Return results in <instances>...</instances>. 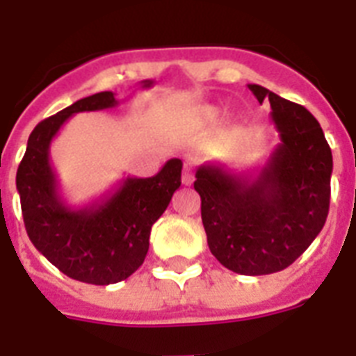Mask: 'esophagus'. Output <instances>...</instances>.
Segmentation results:
<instances>
[{"mask_svg":"<svg viewBox=\"0 0 356 356\" xmlns=\"http://www.w3.org/2000/svg\"><path fill=\"white\" fill-rule=\"evenodd\" d=\"M181 179H183L184 186H190V184L193 183V179H195V177H193V168H192V166H188V164H186V166H184V168H183V175H181Z\"/></svg>","mask_w":356,"mask_h":356,"instance_id":"1","label":"esophagus"}]
</instances>
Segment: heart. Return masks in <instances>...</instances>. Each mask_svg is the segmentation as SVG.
<instances>
[{"mask_svg":"<svg viewBox=\"0 0 356 356\" xmlns=\"http://www.w3.org/2000/svg\"><path fill=\"white\" fill-rule=\"evenodd\" d=\"M218 117V111L212 108H204V109H199V118L201 120H213V118Z\"/></svg>","mask_w":356,"mask_h":356,"instance_id":"obj_1","label":"heart"}]
</instances>
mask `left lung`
Instances as JSON below:
<instances>
[{
  "instance_id": "obj_1",
  "label": "left lung",
  "mask_w": 356,
  "mask_h": 356,
  "mask_svg": "<svg viewBox=\"0 0 356 356\" xmlns=\"http://www.w3.org/2000/svg\"><path fill=\"white\" fill-rule=\"evenodd\" d=\"M258 102H270L280 144L261 170L234 173L203 164L193 188L201 195L210 252L228 270L261 276L287 268L325 225L333 155L318 120L300 106L258 83Z\"/></svg>"
}]
</instances>
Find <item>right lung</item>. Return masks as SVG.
I'll return each mask as SVG.
<instances>
[{
  "mask_svg": "<svg viewBox=\"0 0 356 356\" xmlns=\"http://www.w3.org/2000/svg\"><path fill=\"white\" fill-rule=\"evenodd\" d=\"M143 80V88H152ZM111 91L76 100L33 129L16 173L22 213L34 247L69 278L109 285L129 278L143 265L149 232L181 186V159H170L153 177H126L113 192L83 208L63 201L49 148L69 117L115 108Z\"/></svg>",
  "mask_w": 356,
  "mask_h": 356,
  "instance_id": "add662e5",
  "label": "right lung"
}]
</instances>
